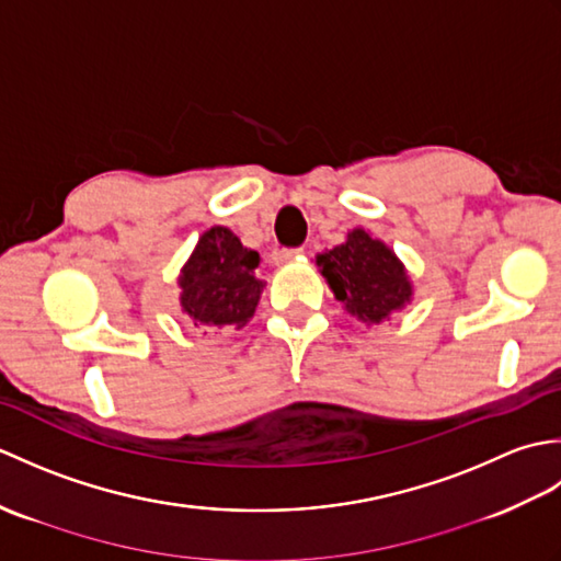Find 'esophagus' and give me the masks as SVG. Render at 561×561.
<instances>
[{
  "label": "esophagus",
  "mask_w": 561,
  "mask_h": 561,
  "mask_svg": "<svg viewBox=\"0 0 561 561\" xmlns=\"http://www.w3.org/2000/svg\"><path fill=\"white\" fill-rule=\"evenodd\" d=\"M304 253V248H277L274 250V262H287V260H294L299 257Z\"/></svg>",
  "instance_id": "34e87169"
}]
</instances>
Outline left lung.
Segmentation results:
<instances>
[{"mask_svg":"<svg viewBox=\"0 0 561 561\" xmlns=\"http://www.w3.org/2000/svg\"><path fill=\"white\" fill-rule=\"evenodd\" d=\"M318 267H323V277L344 311L364 323H380L412 296L400 260L362 229L352 231L342 245L318 255Z\"/></svg>","mask_w":561,"mask_h":561,"instance_id":"left-lung-1","label":"left lung"}]
</instances>
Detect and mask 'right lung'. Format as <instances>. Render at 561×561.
<instances>
[{"mask_svg":"<svg viewBox=\"0 0 561 561\" xmlns=\"http://www.w3.org/2000/svg\"><path fill=\"white\" fill-rule=\"evenodd\" d=\"M260 255L243 248L224 226L199 238L181 274V304L195 325L205 330L243 328L255 313L262 282L255 279Z\"/></svg>","mask_w":561,"mask_h":561,"instance_id":"1","label":"right lung"}]
</instances>
